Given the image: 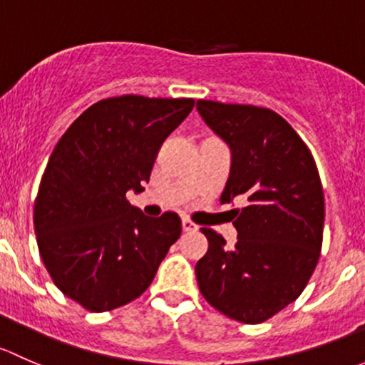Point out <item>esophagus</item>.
<instances>
[{"label": "esophagus", "instance_id": "34e87169", "mask_svg": "<svg viewBox=\"0 0 365 365\" xmlns=\"http://www.w3.org/2000/svg\"><path fill=\"white\" fill-rule=\"evenodd\" d=\"M181 227H182V232H195V230H197V225L191 223L190 220H182Z\"/></svg>", "mask_w": 365, "mask_h": 365}]
</instances>
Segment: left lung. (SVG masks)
<instances>
[{
    "label": "left lung",
    "mask_w": 365,
    "mask_h": 365,
    "mask_svg": "<svg viewBox=\"0 0 365 365\" xmlns=\"http://www.w3.org/2000/svg\"><path fill=\"white\" fill-rule=\"evenodd\" d=\"M197 110L232 151L221 204L235 210L237 242L202 228L209 250L197 262L198 288L232 320H269L302 294L318 264L325 202L317 163L302 138L276 112L198 100Z\"/></svg>",
    "instance_id": "1"
}]
</instances>
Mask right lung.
<instances>
[{"label": "right lung", "instance_id": "right-lung-1", "mask_svg": "<svg viewBox=\"0 0 365 365\" xmlns=\"http://www.w3.org/2000/svg\"><path fill=\"white\" fill-rule=\"evenodd\" d=\"M191 98L125 95L82 112L48 158L35 202V234L56 287L95 313L144 294L181 235L175 212L148 217L126 200L149 181L165 138Z\"/></svg>", "mask_w": 365, "mask_h": 365}]
</instances>
